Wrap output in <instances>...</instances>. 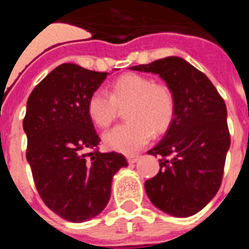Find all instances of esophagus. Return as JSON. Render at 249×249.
Returning <instances> with one entry per match:
<instances>
[{"label": "esophagus", "mask_w": 249, "mask_h": 249, "mask_svg": "<svg viewBox=\"0 0 249 249\" xmlns=\"http://www.w3.org/2000/svg\"><path fill=\"white\" fill-rule=\"evenodd\" d=\"M140 160V156L138 155H131V156H127V160H128V163H136L137 160Z\"/></svg>", "instance_id": "1"}]
</instances>
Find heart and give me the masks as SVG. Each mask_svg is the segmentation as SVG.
Segmentation results:
<instances>
[{"label":"heart","mask_w":249,"mask_h":249,"mask_svg":"<svg viewBox=\"0 0 249 249\" xmlns=\"http://www.w3.org/2000/svg\"><path fill=\"white\" fill-rule=\"evenodd\" d=\"M124 124L103 135L109 149L135 153L156 135L168 129L176 112L175 96L168 86L156 83L151 77L126 73L111 83L109 93L97 89L87 100V113L100 128H108L117 118L118 108L126 107Z\"/></svg>","instance_id":"b5f03b06"}]
</instances>
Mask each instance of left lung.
<instances>
[{
    "label": "left lung",
    "instance_id": "1",
    "mask_svg": "<svg viewBox=\"0 0 249 249\" xmlns=\"http://www.w3.org/2000/svg\"><path fill=\"white\" fill-rule=\"evenodd\" d=\"M131 70L160 74L175 96L166 135L148 153L160 156V172L144 182L148 198L175 217H190L218 192L231 144L227 108L208 77L179 57Z\"/></svg>",
    "mask_w": 249,
    "mask_h": 249
}]
</instances>
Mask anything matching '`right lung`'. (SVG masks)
<instances>
[{"label": "right lung", "mask_w": 249, "mask_h": 249, "mask_svg": "<svg viewBox=\"0 0 249 249\" xmlns=\"http://www.w3.org/2000/svg\"><path fill=\"white\" fill-rule=\"evenodd\" d=\"M107 72L63 63L48 73L27 100L23 129L26 158L46 206L70 222L100 214L111 197L114 173L127 167L117 152L101 153L87 113V100Z\"/></svg>", "instance_id": "1"}]
</instances>
